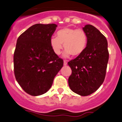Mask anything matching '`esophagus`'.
Here are the masks:
<instances>
[{
  "label": "esophagus",
  "instance_id": "esophagus-1",
  "mask_svg": "<svg viewBox=\"0 0 122 122\" xmlns=\"http://www.w3.org/2000/svg\"><path fill=\"white\" fill-rule=\"evenodd\" d=\"M67 64V61L66 60H64V63H63L64 66H66Z\"/></svg>",
  "mask_w": 122,
  "mask_h": 122
}]
</instances>
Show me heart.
<instances>
[{
  "label": "heart",
  "instance_id": "1",
  "mask_svg": "<svg viewBox=\"0 0 122 122\" xmlns=\"http://www.w3.org/2000/svg\"><path fill=\"white\" fill-rule=\"evenodd\" d=\"M87 43V36L82 29L65 28L57 31L56 37H52L50 44L56 54L59 55L63 48L66 50L65 56L70 55L76 57L83 52Z\"/></svg>",
  "mask_w": 122,
  "mask_h": 122
}]
</instances>
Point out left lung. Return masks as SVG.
I'll return each instance as SVG.
<instances>
[{
  "instance_id": "8db88e82",
  "label": "left lung",
  "mask_w": 122,
  "mask_h": 122,
  "mask_svg": "<svg viewBox=\"0 0 122 122\" xmlns=\"http://www.w3.org/2000/svg\"><path fill=\"white\" fill-rule=\"evenodd\" d=\"M83 30L87 36V46L82 54L68 62L72 70L68 85L72 92L86 96L96 91L103 83L109 52L107 40L97 29L86 25Z\"/></svg>"
}]
</instances>
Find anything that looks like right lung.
Returning a JSON list of instances; mask_svg holds the SVG:
<instances>
[{
	"label": "right lung",
	"mask_w": 122,
	"mask_h": 122,
	"mask_svg": "<svg viewBox=\"0 0 122 122\" xmlns=\"http://www.w3.org/2000/svg\"><path fill=\"white\" fill-rule=\"evenodd\" d=\"M56 24L31 26L18 38L14 54V70L18 83L26 93L41 95L51 87L63 61L54 52L50 39Z\"/></svg>",
	"instance_id": "add662e5"
}]
</instances>
